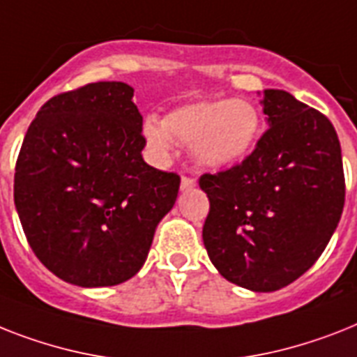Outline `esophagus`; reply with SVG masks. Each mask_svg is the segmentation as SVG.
<instances>
[{
    "label": "esophagus",
    "instance_id": "obj_1",
    "mask_svg": "<svg viewBox=\"0 0 357 357\" xmlns=\"http://www.w3.org/2000/svg\"><path fill=\"white\" fill-rule=\"evenodd\" d=\"M196 187V179L190 178V176H181V188L188 190V188Z\"/></svg>",
    "mask_w": 357,
    "mask_h": 357
}]
</instances>
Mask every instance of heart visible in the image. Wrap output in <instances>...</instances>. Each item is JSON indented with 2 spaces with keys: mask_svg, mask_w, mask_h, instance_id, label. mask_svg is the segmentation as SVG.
Segmentation results:
<instances>
[{
  "mask_svg": "<svg viewBox=\"0 0 357 357\" xmlns=\"http://www.w3.org/2000/svg\"><path fill=\"white\" fill-rule=\"evenodd\" d=\"M143 135L159 159L169 155L172 139L192 144L196 161L208 169H229L253 150L260 135V113L242 98H204L167 113L163 123L146 119Z\"/></svg>",
  "mask_w": 357,
  "mask_h": 357,
  "instance_id": "b5f03b06",
  "label": "heart"
}]
</instances>
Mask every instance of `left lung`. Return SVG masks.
Here are the masks:
<instances>
[{
	"instance_id": "1",
	"label": "left lung",
	"mask_w": 357,
	"mask_h": 357,
	"mask_svg": "<svg viewBox=\"0 0 357 357\" xmlns=\"http://www.w3.org/2000/svg\"><path fill=\"white\" fill-rule=\"evenodd\" d=\"M269 128L242 163L199 176L204 244L229 282L275 291L319 259L344 205L337 133L326 115L282 89L264 91Z\"/></svg>"
}]
</instances>
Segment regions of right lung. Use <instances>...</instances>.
Returning <instances> with one entry per match:
<instances>
[{
    "mask_svg": "<svg viewBox=\"0 0 357 357\" xmlns=\"http://www.w3.org/2000/svg\"><path fill=\"white\" fill-rule=\"evenodd\" d=\"M124 82L58 93L29 126L14 204L38 260L82 288L132 279L176 204L179 176L144 163L143 117Z\"/></svg>",
    "mask_w": 357,
    "mask_h": 357,
    "instance_id": "right-lung-1",
    "label": "right lung"
}]
</instances>
